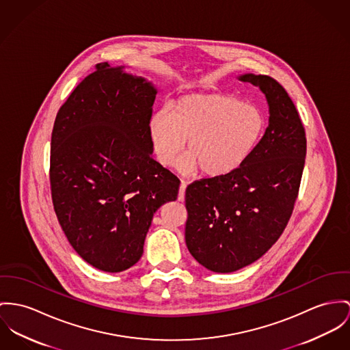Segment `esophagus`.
Wrapping results in <instances>:
<instances>
[{
  "label": "esophagus",
  "instance_id": "34e87169",
  "mask_svg": "<svg viewBox=\"0 0 350 350\" xmlns=\"http://www.w3.org/2000/svg\"><path fill=\"white\" fill-rule=\"evenodd\" d=\"M185 190H187V183H185V181H181L180 191H178V201H184V198H185Z\"/></svg>",
  "mask_w": 350,
  "mask_h": 350
}]
</instances>
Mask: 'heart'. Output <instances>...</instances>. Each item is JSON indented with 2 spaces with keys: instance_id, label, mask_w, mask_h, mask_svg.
Wrapping results in <instances>:
<instances>
[{
  "instance_id": "1",
  "label": "heart",
  "mask_w": 350,
  "mask_h": 350,
  "mask_svg": "<svg viewBox=\"0 0 350 350\" xmlns=\"http://www.w3.org/2000/svg\"><path fill=\"white\" fill-rule=\"evenodd\" d=\"M265 129L261 109L226 94H189L167 110L154 111L148 135L156 160L172 166L185 150L183 172H201L209 177L239 169L258 145Z\"/></svg>"
}]
</instances>
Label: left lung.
Listing matches in <instances>:
<instances>
[{
	"label": "left lung",
	"instance_id": "left-lung-1",
	"mask_svg": "<svg viewBox=\"0 0 350 350\" xmlns=\"http://www.w3.org/2000/svg\"><path fill=\"white\" fill-rule=\"evenodd\" d=\"M269 105V125L234 172L191 183L185 241L206 269L230 273L262 257L293 213L306 156L305 129L286 90L269 76L243 75Z\"/></svg>",
	"mask_w": 350,
	"mask_h": 350
}]
</instances>
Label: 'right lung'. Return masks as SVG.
I'll return each instance as SVG.
<instances>
[{"label":"right lung","instance_id":"1","mask_svg":"<svg viewBox=\"0 0 350 350\" xmlns=\"http://www.w3.org/2000/svg\"><path fill=\"white\" fill-rule=\"evenodd\" d=\"M156 94L145 79L101 62L57 113L54 212L73 249L97 269L133 267L153 215L177 200L180 180L152 157L148 121Z\"/></svg>","mask_w":350,"mask_h":350}]
</instances>
